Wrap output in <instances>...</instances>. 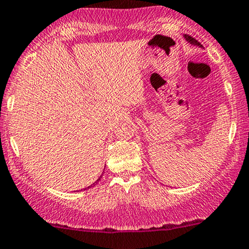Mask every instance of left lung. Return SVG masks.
<instances>
[{
  "label": "left lung",
  "instance_id": "left-lung-1",
  "mask_svg": "<svg viewBox=\"0 0 249 249\" xmlns=\"http://www.w3.org/2000/svg\"><path fill=\"white\" fill-rule=\"evenodd\" d=\"M185 37H186V40L188 41V42H191V43H193V44H196V46H201V43L197 40H195L194 37H193V36H189V35H185Z\"/></svg>",
  "mask_w": 249,
  "mask_h": 249
}]
</instances>
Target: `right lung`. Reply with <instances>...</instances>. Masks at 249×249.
Listing matches in <instances>:
<instances>
[{"label": "right lung", "instance_id": "obj_1", "mask_svg": "<svg viewBox=\"0 0 249 249\" xmlns=\"http://www.w3.org/2000/svg\"><path fill=\"white\" fill-rule=\"evenodd\" d=\"M100 178H102V177H100ZM100 178H99V180H100ZM99 180H97L96 182H95V183H97V182H99ZM95 183H93V185H91V186H89L88 188H90V187H94V186H95ZM86 189H87V188H85V191H86Z\"/></svg>", "mask_w": 249, "mask_h": 249}]
</instances>
